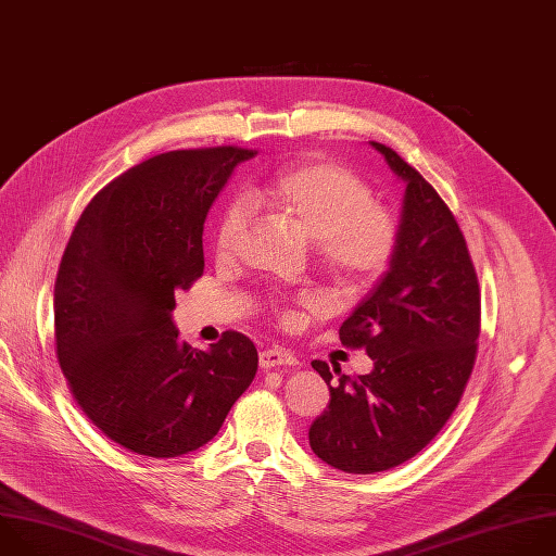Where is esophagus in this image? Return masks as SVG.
<instances>
[{
    "label": "esophagus",
    "mask_w": 556,
    "mask_h": 556,
    "mask_svg": "<svg viewBox=\"0 0 556 556\" xmlns=\"http://www.w3.org/2000/svg\"><path fill=\"white\" fill-rule=\"evenodd\" d=\"M281 364H296V357L290 351L277 349V346L260 351V366L262 368H273V366H281Z\"/></svg>",
    "instance_id": "34e87169"
}]
</instances>
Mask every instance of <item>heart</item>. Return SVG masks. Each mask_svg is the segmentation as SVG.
I'll list each match as a JSON object with an SVG mask.
<instances>
[{
  "label": "heart",
  "instance_id": "b5f03b06",
  "mask_svg": "<svg viewBox=\"0 0 556 556\" xmlns=\"http://www.w3.org/2000/svg\"><path fill=\"white\" fill-rule=\"evenodd\" d=\"M251 207L268 210L281 223L314 242V255L325 275L342 292L371 288L395 262L402 242L400 216L376 201L374 188L351 167L312 156L290 165L251 192ZM251 216L231 205L216 229V255L229 262L238 255ZM301 303L316 307L314 296ZM283 323L292 312L275 307Z\"/></svg>",
  "mask_w": 556,
  "mask_h": 556
}]
</instances>
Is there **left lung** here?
<instances>
[{
    "mask_svg": "<svg viewBox=\"0 0 556 556\" xmlns=\"http://www.w3.org/2000/svg\"><path fill=\"white\" fill-rule=\"evenodd\" d=\"M371 143L406 180L402 242L338 333L374 357V371L346 378L340 366L312 362L329 406L309 426V447L346 473L393 469L441 432L465 393L480 336L478 275L454 214L393 148Z\"/></svg>",
    "mask_w": 556,
    "mask_h": 556,
    "instance_id": "left-lung-1",
    "label": "left lung"
}]
</instances>
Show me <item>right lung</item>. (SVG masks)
Wrapping results in <instances>:
<instances>
[{
  "label": "right lung",
  "mask_w": 556,
  "mask_h": 556,
  "mask_svg": "<svg viewBox=\"0 0 556 556\" xmlns=\"http://www.w3.org/2000/svg\"><path fill=\"white\" fill-rule=\"evenodd\" d=\"M240 146L156 154L80 214L54 283L56 357L67 387L117 445L152 458L194 452L257 374V349L223 331L207 351L178 338L174 292L203 277V225Z\"/></svg>",
  "instance_id": "add662e5"
}]
</instances>
